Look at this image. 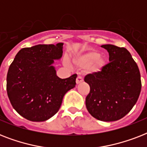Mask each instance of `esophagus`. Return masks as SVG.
<instances>
[{
	"instance_id": "1",
	"label": "esophagus",
	"mask_w": 147,
	"mask_h": 147,
	"mask_svg": "<svg viewBox=\"0 0 147 147\" xmlns=\"http://www.w3.org/2000/svg\"><path fill=\"white\" fill-rule=\"evenodd\" d=\"M83 82V78L81 77V76H78V77H77V78H76V83L77 84H79V83L82 82Z\"/></svg>"
}]
</instances>
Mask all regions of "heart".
I'll list each match as a JSON object with an SVG mask.
<instances>
[{
    "label": "heart",
    "instance_id": "heart-1",
    "mask_svg": "<svg viewBox=\"0 0 147 147\" xmlns=\"http://www.w3.org/2000/svg\"><path fill=\"white\" fill-rule=\"evenodd\" d=\"M99 55L100 54L97 51H90L88 53L76 58L74 59V62L78 66L82 67L88 66L94 63L92 67V71H98L100 70L103 64V60L99 58ZM65 63L68 64V62L65 61Z\"/></svg>",
    "mask_w": 147,
    "mask_h": 147
}]
</instances>
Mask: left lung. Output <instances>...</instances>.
<instances>
[{"label": "left lung", "mask_w": 147, "mask_h": 147, "mask_svg": "<svg viewBox=\"0 0 147 147\" xmlns=\"http://www.w3.org/2000/svg\"><path fill=\"white\" fill-rule=\"evenodd\" d=\"M109 53V63L98 72L88 74L90 86L85 98L88 111L102 121L120 120L130 111L141 91L139 68L129 51L114 45H102Z\"/></svg>", "instance_id": "left-lung-1"}]
</instances>
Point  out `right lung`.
<instances>
[{
    "label": "right lung",
    "mask_w": 147,
    "mask_h": 147,
    "mask_svg": "<svg viewBox=\"0 0 147 147\" xmlns=\"http://www.w3.org/2000/svg\"><path fill=\"white\" fill-rule=\"evenodd\" d=\"M63 43L23 48L10 64L7 92L16 111L31 121H45L55 115L62 98L76 85L77 75L60 78L53 65L62 55Z\"/></svg>",
    "instance_id": "obj_1"
}]
</instances>
